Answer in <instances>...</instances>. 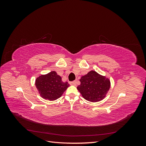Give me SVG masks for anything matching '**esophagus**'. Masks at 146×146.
Instances as JSON below:
<instances>
[{
  "label": "esophagus",
  "instance_id": "1",
  "mask_svg": "<svg viewBox=\"0 0 146 146\" xmlns=\"http://www.w3.org/2000/svg\"><path fill=\"white\" fill-rule=\"evenodd\" d=\"M69 83H70V85L76 86V85H77V82H76V81H74V82H70Z\"/></svg>",
  "mask_w": 146,
  "mask_h": 146
}]
</instances>
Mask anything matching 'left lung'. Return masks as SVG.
<instances>
[{
    "label": "left lung",
    "mask_w": 146,
    "mask_h": 146,
    "mask_svg": "<svg viewBox=\"0 0 146 146\" xmlns=\"http://www.w3.org/2000/svg\"><path fill=\"white\" fill-rule=\"evenodd\" d=\"M80 85L77 88L83 98L88 101L97 102L103 100L111 86L110 78L91 70L82 76Z\"/></svg>",
    "instance_id": "8db88e82"
}]
</instances>
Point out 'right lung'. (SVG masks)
<instances>
[{
	"label": "right lung",
	"mask_w": 146,
	"mask_h": 146,
	"mask_svg": "<svg viewBox=\"0 0 146 146\" xmlns=\"http://www.w3.org/2000/svg\"><path fill=\"white\" fill-rule=\"evenodd\" d=\"M35 86L41 98L53 101L63 95L69 84L63 82L61 76L53 70L38 77L35 80Z\"/></svg>",
	"instance_id": "1"
}]
</instances>
